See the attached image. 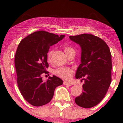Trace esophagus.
Here are the masks:
<instances>
[{
  "mask_svg": "<svg viewBox=\"0 0 123 123\" xmlns=\"http://www.w3.org/2000/svg\"><path fill=\"white\" fill-rule=\"evenodd\" d=\"M63 84L65 85V86H71V84L70 83H69L68 82H66V81H64L63 82Z\"/></svg>",
  "mask_w": 123,
  "mask_h": 123,
  "instance_id": "34e87169",
  "label": "esophagus"
}]
</instances>
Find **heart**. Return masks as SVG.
Instances as JSON below:
<instances>
[{"label":"heart","instance_id":"b5f03b06","mask_svg":"<svg viewBox=\"0 0 123 123\" xmlns=\"http://www.w3.org/2000/svg\"><path fill=\"white\" fill-rule=\"evenodd\" d=\"M64 51L66 54H68L71 52L74 51V49L71 48L70 46H66L64 48ZM53 54V50H49L47 53V60L48 61H50L51 57ZM74 73L73 69L69 67H64V68H59L56 70H54V74L55 75L57 76L61 79L64 80L70 79L73 74Z\"/></svg>","mask_w":123,"mask_h":123}]
</instances>
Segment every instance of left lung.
Instances as JSON below:
<instances>
[{
    "label": "left lung",
    "instance_id": "8db88e82",
    "mask_svg": "<svg viewBox=\"0 0 123 123\" xmlns=\"http://www.w3.org/2000/svg\"><path fill=\"white\" fill-rule=\"evenodd\" d=\"M69 38L81 48V63L75 77L84 80L83 92L75 98V101L82 108H92L103 99L111 84L112 61L110 49L105 42L92 34H82L69 36Z\"/></svg>",
    "mask_w": 123,
    "mask_h": 123
}]
</instances>
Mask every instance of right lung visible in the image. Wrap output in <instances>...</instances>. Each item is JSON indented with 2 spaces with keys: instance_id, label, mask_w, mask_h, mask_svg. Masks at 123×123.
Masks as SVG:
<instances>
[{
  "instance_id": "1",
  "label": "right lung",
  "mask_w": 123,
  "mask_h": 123,
  "mask_svg": "<svg viewBox=\"0 0 123 123\" xmlns=\"http://www.w3.org/2000/svg\"><path fill=\"white\" fill-rule=\"evenodd\" d=\"M46 31H37L20 42L15 55L17 83L25 99L35 106L47 104L52 100L57 86L63 84L56 76L42 80V74L48 67L47 53L50 46L64 37Z\"/></svg>"
}]
</instances>
